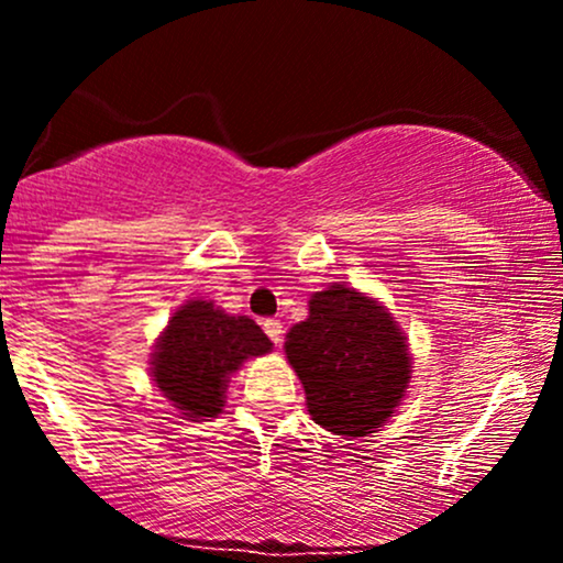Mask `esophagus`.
<instances>
[{
  "mask_svg": "<svg viewBox=\"0 0 563 563\" xmlns=\"http://www.w3.org/2000/svg\"><path fill=\"white\" fill-rule=\"evenodd\" d=\"M262 328H264V333H267L269 339H273L275 346L283 344V322H280V320H275V318L264 320Z\"/></svg>",
  "mask_w": 563,
  "mask_h": 563,
  "instance_id": "34e87169",
  "label": "esophagus"
}]
</instances>
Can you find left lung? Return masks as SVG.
<instances>
[{"instance_id":"obj_1","label":"left lung","mask_w":563,"mask_h":563,"mask_svg":"<svg viewBox=\"0 0 563 563\" xmlns=\"http://www.w3.org/2000/svg\"><path fill=\"white\" fill-rule=\"evenodd\" d=\"M314 423L339 437H365L389 421L410 386L407 335L389 309L333 283L309 299V314L286 333Z\"/></svg>"}]
</instances>
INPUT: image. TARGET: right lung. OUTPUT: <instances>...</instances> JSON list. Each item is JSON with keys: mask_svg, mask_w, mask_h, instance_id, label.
<instances>
[{"mask_svg": "<svg viewBox=\"0 0 563 563\" xmlns=\"http://www.w3.org/2000/svg\"><path fill=\"white\" fill-rule=\"evenodd\" d=\"M269 349L273 341L251 318L228 314L214 301L190 299L158 335L151 376L187 421H209L222 412L232 373Z\"/></svg>", "mask_w": 563, "mask_h": 563, "instance_id": "1", "label": "right lung"}]
</instances>
